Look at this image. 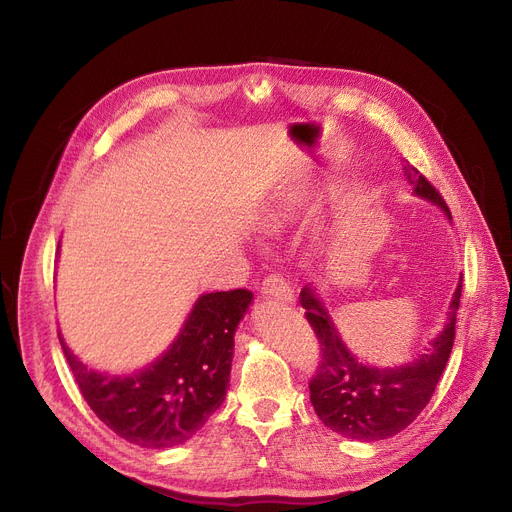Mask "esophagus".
<instances>
[{
	"label": "esophagus",
	"instance_id": "obj_1",
	"mask_svg": "<svg viewBox=\"0 0 512 512\" xmlns=\"http://www.w3.org/2000/svg\"><path fill=\"white\" fill-rule=\"evenodd\" d=\"M261 292L265 298H276V300H282V302H292L294 300V294L286 282V278L282 274H269L265 280H263V286H261Z\"/></svg>",
	"mask_w": 512,
	"mask_h": 512
}]
</instances>
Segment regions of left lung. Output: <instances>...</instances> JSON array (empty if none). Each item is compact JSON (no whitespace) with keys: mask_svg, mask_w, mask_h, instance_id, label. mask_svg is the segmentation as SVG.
<instances>
[{"mask_svg":"<svg viewBox=\"0 0 512 512\" xmlns=\"http://www.w3.org/2000/svg\"><path fill=\"white\" fill-rule=\"evenodd\" d=\"M403 170L416 195L436 203L442 212L449 214L445 199L418 168L407 164ZM461 282L449 306L447 325L432 342V348L405 366L395 368L358 362L344 346L315 290L311 286L302 288L300 304L304 317L311 323L321 346L319 366L309 383L311 403L327 428L354 440H383L395 436L418 418L428 405L453 350Z\"/></svg>","mask_w":512,"mask_h":512,"instance_id":"1","label":"left lung"}]
</instances>
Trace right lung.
<instances>
[{
	"mask_svg": "<svg viewBox=\"0 0 512 512\" xmlns=\"http://www.w3.org/2000/svg\"><path fill=\"white\" fill-rule=\"evenodd\" d=\"M253 292L238 288L197 298L179 337L158 360L133 374L88 368L59 344L90 410L121 438L144 449L189 440L226 397L234 331Z\"/></svg>",
	"mask_w": 512,
	"mask_h": 512,
	"instance_id": "right-lung-1",
	"label": "right lung"
}]
</instances>
